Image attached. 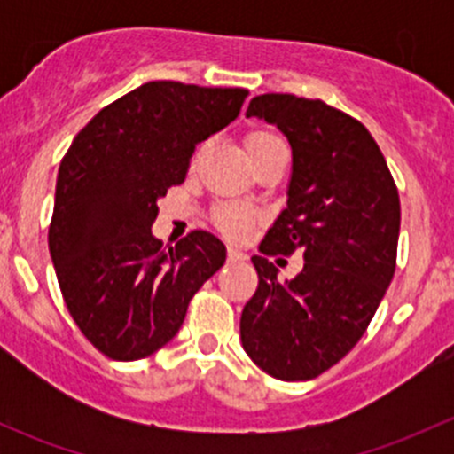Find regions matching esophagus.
I'll return each instance as SVG.
<instances>
[{"label": "esophagus", "mask_w": 454, "mask_h": 454, "mask_svg": "<svg viewBox=\"0 0 454 454\" xmlns=\"http://www.w3.org/2000/svg\"><path fill=\"white\" fill-rule=\"evenodd\" d=\"M248 259V254L244 253V250L235 248V246H228V261H246Z\"/></svg>", "instance_id": "1"}]
</instances>
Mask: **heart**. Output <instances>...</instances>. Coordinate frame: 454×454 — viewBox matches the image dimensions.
Returning <instances> with one entry per match:
<instances>
[{"mask_svg": "<svg viewBox=\"0 0 454 454\" xmlns=\"http://www.w3.org/2000/svg\"><path fill=\"white\" fill-rule=\"evenodd\" d=\"M277 142H281V138L270 134V131H254V134H250L248 138H246V151L250 153V151L265 149V146L277 145ZM213 222L223 235L232 237V239H244V237H248V232L253 231L254 223L259 222V215H256L254 210L246 208V206L222 204L215 208Z\"/></svg>", "mask_w": 454, "mask_h": 454, "instance_id": "b5f03b06", "label": "heart"}]
</instances>
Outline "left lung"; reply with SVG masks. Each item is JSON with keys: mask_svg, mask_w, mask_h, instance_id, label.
I'll return each instance as SVG.
<instances>
[{"mask_svg": "<svg viewBox=\"0 0 454 454\" xmlns=\"http://www.w3.org/2000/svg\"><path fill=\"white\" fill-rule=\"evenodd\" d=\"M259 116L292 146L287 208L253 256L259 286L241 312V342L272 378L312 380L367 332L395 272L400 195L367 127L323 100L261 94ZM304 253V270L278 284L270 255Z\"/></svg>", "mask_w": 454, "mask_h": 454, "instance_id": "1", "label": "left lung"}]
</instances>
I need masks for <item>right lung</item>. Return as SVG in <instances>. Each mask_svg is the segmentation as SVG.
Here are the masks:
<instances>
[{
	"label": "right lung",
	"instance_id": "right-lung-1",
	"mask_svg": "<svg viewBox=\"0 0 454 454\" xmlns=\"http://www.w3.org/2000/svg\"><path fill=\"white\" fill-rule=\"evenodd\" d=\"M246 96L244 87L151 81L100 109L63 155L50 254L67 312L107 358L129 363L167 345L226 261L210 232L167 250L151 226L158 198L184 182L195 145L235 121Z\"/></svg>",
	"mask_w": 454,
	"mask_h": 454
}]
</instances>
